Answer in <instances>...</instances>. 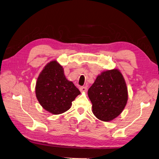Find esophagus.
<instances>
[{"instance_id": "1", "label": "esophagus", "mask_w": 159, "mask_h": 159, "mask_svg": "<svg viewBox=\"0 0 159 159\" xmlns=\"http://www.w3.org/2000/svg\"><path fill=\"white\" fill-rule=\"evenodd\" d=\"M87 90H88L87 87H81L80 88V91H81V92H86Z\"/></svg>"}]
</instances>
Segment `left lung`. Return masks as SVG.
<instances>
[{"mask_svg":"<svg viewBox=\"0 0 159 159\" xmlns=\"http://www.w3.org/2000/svg\"><path fill=\"white\" fill-rule=\"evenodd\" d=\"M92 112L103 121H110L121 113L127 104L128 91L125 81L117 69L98 75L88 89Z\"/></svg>","mask_w":159,"mask_h":159,"instance_id":"obj_1","label":"left lung"}]
</instances>
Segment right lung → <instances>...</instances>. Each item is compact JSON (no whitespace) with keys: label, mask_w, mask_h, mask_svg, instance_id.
Here are the masks:
<instances>
[{"label":"right lung","mask_w":159,"mask_h":159,"mask_svg":"<svg viewBox=\"0 0 159 159\" xmlns=\"http://www.w3.org/2000/svg\"><path fill=\"white\" fill-rule=\"evenodd\" d=\"M35 89L41 106L54 115L68 111L80 94L73 82L66 78L63 68L56 60L49 62L40 72Z\"/></svg>","instance_id":"right-lung-1"}]
</instances>
